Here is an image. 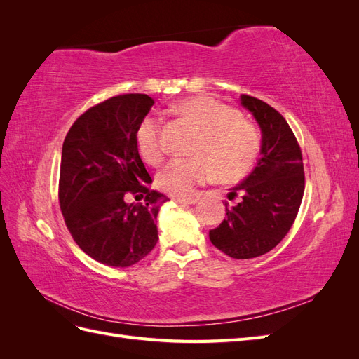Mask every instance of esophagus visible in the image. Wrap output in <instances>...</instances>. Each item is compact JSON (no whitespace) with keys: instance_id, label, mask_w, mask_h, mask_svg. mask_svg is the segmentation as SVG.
Listing matches in <instances>:
<instances>
[{"instance_id":"esophagus-1","label":"esophagus","mask_w":359,"mask_h":359,"mask_svg":"<svg viewBox=\"0 0 359 359\" xmlns=\"http://www.w3.org/2000/svg\"><path fill=\"white\" fill-rule=\"evenodd\" d=\"M198 201H199L198 198H186V199L180 198V199H177V202H178V203H182V205H194Z\"/></svg>"}]
</instances>
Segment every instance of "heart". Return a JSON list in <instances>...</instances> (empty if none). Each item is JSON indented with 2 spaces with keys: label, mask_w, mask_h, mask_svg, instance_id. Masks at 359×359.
Instances as JSON below:
<instances>
[{
  "label": "heart",
  "mask_w": 359,
  "mask_h": 359,
  "mask_svg": "<svg viewBox=\"0 0 359 359\" xmlns=\"http://www.w3.org/2000/svg\"><path fill=\"white\" fill-rule=\"evenodd\" d=\"M180 109L201 130L191 158H175L163 168L157 186L168 194L186 198L205 181L219 173L226 181L244 177L253 168L260 151L257 128L240 118L233 107L208 95H194L181 102ZM136 147L149 165H158L165 157L160 123L145 118L136 130Z\"/></svg>",
  "instance_id": "obj_1"
}]
</instances>
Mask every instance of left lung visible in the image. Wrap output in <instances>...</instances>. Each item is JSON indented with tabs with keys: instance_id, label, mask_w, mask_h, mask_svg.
Segmentation results:
<instances>
[{
	"instance_id": "8db88e82",
	"label": "left lung",
	"mask_w": 359,
	"mask_h": 359,
	"mask_svg": "<svg viewBox=\"0 0 359 359\" xmlns=\"http://www.w3.org/2000/svg\"><path fill=\"white\" fill-rule=\"evenodd\" d=\"M241 104L262 130L260 158L253 172L229 193L241 196L226 219L210 231L211 243L233 259H252L273 250L290 231L302 201V154L287 121L274 107L243 94Z\"/></svg>"
}]
</instances>
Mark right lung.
<instances>
[{
    "label": "right lung",
    "instance_id": "obj_1",
    "mask_svg": "<svg viewBox=\"0 0 359 359\" xmlns=\"http://www.w3.org/2000/svg\"><path fill=\"white\" fill-rule=\"evenodd\" d=\"M154 100L111 97L83 112L64 139L58 199L74 243L97 262L132 266L157 244V214L169 201L151 190L136 130ZM133 196L144 203L128 204Z\"/></svg>",
    "mask_w": 359,
    "mask_h": 359
}]
</instances>
